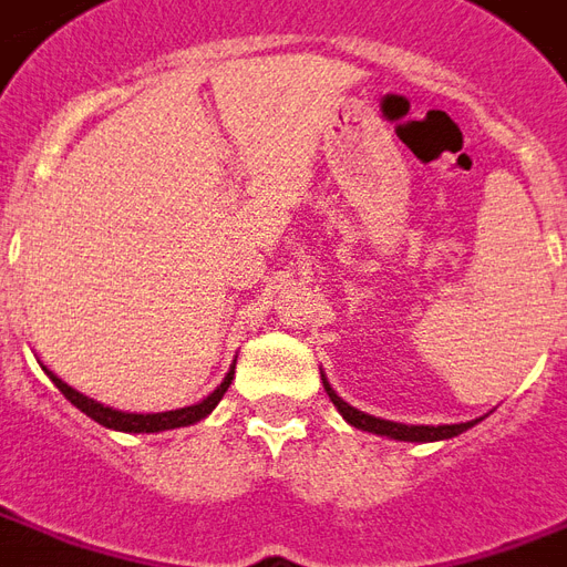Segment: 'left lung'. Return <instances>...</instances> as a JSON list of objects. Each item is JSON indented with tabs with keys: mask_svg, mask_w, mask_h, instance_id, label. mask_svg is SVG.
Here are the masks:
<instances>
[{
	"mask_svg": "<svg viewBox=\"0 0 567 567\" xmlns=\"http://www.w3.org/2000/svg\"><path fill=\"white\" fill-rule=\"evenodd\" d=\"M324 381V390L330 402L337 405L339 414L346 417L351 426H358L363 433H375V435H388V439H396V442H442V439H454V435L465 433L468 426H475V421L468 423H442V426H409V423H393V421H381V417H372L367 412H358L354 405H348L342 396H337V390L327 384V379L321 375Z\"/></svg>",
	"mask_w": 567,
	"mask_h": 567,
	"instance_id": "8db88e82",
	"label": "left lung"
}]
</instances>
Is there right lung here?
Masks as SVG:
<instances>
[{
    "mask_svg": "<svg viewBox=\"0 0 567 567\" xmlns=\"http://www.w3.org/2000/svg\"><path fill=\"white\" fill-rule=\"evenodd\" d=\"M50 375V381L62 390V396L71 402V405H78L86 417H92L95 423H102L107 430H120V433H162V430H177V426H188V423H198L204 421L219 400L225 396V390L230 388V379H234V369H230L225 381H221L219 388L209 393L207 400H200L198 405H186V409H177V412H158V414H132V412H116V409H107L102 402L90 400V396H83L74 388H69L65 381L56 379L50 369H44Z\"/></svg>",
    "mask_w": 567,
    "mask_h": 567,
    "instance_id": "right-lung-1",
    "label": "right lung"
}]
</instances>
